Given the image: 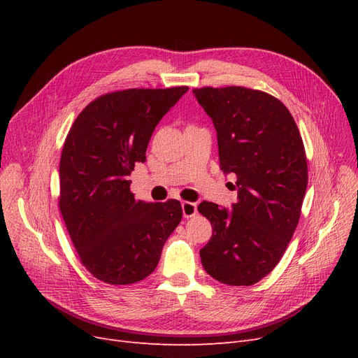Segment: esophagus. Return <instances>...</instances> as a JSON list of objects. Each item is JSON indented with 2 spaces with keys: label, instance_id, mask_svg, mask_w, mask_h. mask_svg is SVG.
<instances>
[{
  "label": "esophagus",
  "instance_id": "esophagus-1",
  "mask_svg": "<svg viewBox=\"0 0 358 358\" xmlns=\"http://www.w3.org/2000/svg\"><path fill=\"white\" fill-rule=\"evenodd\" d=\"M182 213L185 218H192L197 213V204L191 201H182Z\"/></svg>",
  "mask_w": 358,
  "mask_h": 358
}]
</instances>
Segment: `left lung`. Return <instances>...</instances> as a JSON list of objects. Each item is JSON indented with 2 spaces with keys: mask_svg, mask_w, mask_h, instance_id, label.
I'll use <instances>...</instances> for the list:
<instances>
[{
  "mask_svg": "<svg viewBox=\"0 0 358 358\" xmlns=\"http://www.w3.org/2000/svg\"><path fill=\"white\" fill-rule=\"evenodd\" d=\"M218 136L220 167L234 173L233 210L203 201L212 224L201 264L225 285H254L276 267L294 234L308 187V162L294 117L267 92L225 86L192 90Z\"/></svg>",
  "mask_w": 358,
  "mask_h": 358,
  "instance_id": "1",
  "label": "left lung"
}]
</instances>
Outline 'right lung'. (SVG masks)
I'll use <instances>...</instances> for the list:
<instances>
[{
  "instance_id": "obj_1",
  "label": "right lung",
  "mask_w": 358,
  "mask_h": 358,
  "mask_svg": "<svg viewBox=\"0 0 358 358\" xmlns=\"http://www.w3.org/2000/svg\"><path fill=\"white\" fill-rule=\"evenodd\" d=\"M188 86L124 90L91 101L76 117L59 161V210L88 272L129 285L154 272L182 220L178 200L143 203L129 191L155 127Z\"/></svg>"
}]
</instances>
